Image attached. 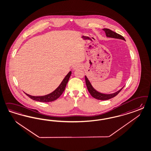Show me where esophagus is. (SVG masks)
I'll use <instances>...</instances> for the list:
<instances>
[{
  "label": "esophagus",
  "instance_id": "obj_1",
  "mask_svg": "<svg viewBox=\"0 0 151 151\" xmlns=\"http://www.w3.org/2000/svg\"><path fill=\"white\" fill-rule=\"evenodd\" d=\"M82 67V65H81V64H76L74 66V70H77L79 69H81Z\"/></svg>",
  "mask_w": 151,
  "mask_h": 151
}]
</instances>
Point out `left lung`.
Returning <instances> with one entry per match:
<instances>
[{"label": "left lung", "mask_w": 151, "mask_h": 151, "mask_svg": "<svg viewBox=\"0 0 151 151\" xmlns=\"http://www.w3.org/2000/svg\"><path fill=\"white\" fill-rule=\"evenodd\" d=\"M103 30L105 32L107 37H111V38L125 40L124 37H122V35H121L120 34H117V33L112 31L111 29L104 28ZM85 79H86V86H87L88 92L91 94V95L94 98L97 99H99V100L104 101V100H108V99H109L112 98L114 97L119 93L121 92V91L123 88H122L120 90H119L116 92L112 93V94H103V93L98 92L93 87L91 83H90L89 81L88 80V79L86 76H85Z\"/></svg>", "instance_id": "obj_1"}]
</instances>
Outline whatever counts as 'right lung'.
<instances>
[{
    "instance_id": "1",
    "label": "right lung",
    "mask_w": 151,
    "mask_h": 151,
    "mask_svg": "<svg viewBox=\"0 0 151 151\" xmlns=\"http://www.w3.org/2000/svg\"><path fill=\"white\" fill-rule=\"evenodd\" d=\"M72 74V72L70 71L68 74L64 78L62 82L60 84L58 87L57 88L55 91H54L53 92L50 93L47 95L43 96H32L27 93L26 95L28 96L30 98L33 99L34 101H38L40 102H52L56 99H57L63 93L64 91L65 90V87L67 86V84L68 83L69 79L70 77V75Z\"/></svg>"
}]
</instances>
